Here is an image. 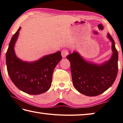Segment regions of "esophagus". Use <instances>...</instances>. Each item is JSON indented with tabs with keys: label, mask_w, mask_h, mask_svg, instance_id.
Listing matches in <instances>:
<instances>
[{
	"label": "esophagus",
	"mask_w": 123,
	"mask_h": 123,
	"mask_svg": "<svg viewBox=\"0 0 123 123\" xmlns=\"http://www.w3.org/2000/svg\"><path fill=\"white\" fill-rule=\"evenodd\" d=\"M68 54V51L66 50H63L61 51V55H62V56L63 57H66V56Z\"/></svg>",
	"instance_id": "1"
}]
</instances>
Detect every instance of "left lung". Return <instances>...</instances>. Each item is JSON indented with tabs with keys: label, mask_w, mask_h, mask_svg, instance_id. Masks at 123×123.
I'll return each instance as SVG.
<instances>
[{
	"label": "left lung",
	"mask_w": 123,
	"mask_h": 123,
	"mask_svg": "<svg viewBox=\"0 0 123 123\" xmlns=\"http://www.w3.org/2000/svg\"><path fill=\"white\" fill-rule=\"evenodd\" d=\"M107 37L112 42L113 54L110 59L104 63L87 61L76 51L67 56L71 63L74 86L86 96H95L104 92L112 86L117 76L118 53L113 39L109 33Z\"/></svg>",
	"instance_id": "1"
}]
</instances>
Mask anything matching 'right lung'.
<instances>
[{
	"label": "right lung",
	"mask_w": 123,
	"mask_h": 123,
	"mask_svg": "<svg viewBox=\"0 0 123 123\" xmlns=\"http://www.w3.org/2000/svg\"><path fill=\"white\" fill-rule=\"evenodd\" d=\"M21 28L11 38L6 54L7 72L20 90L30 95L41 94L51 87L54 69L62 59L61 52L47 55L33 62L19 59L15 54L14 46Z\"/></svg>",
	"instance_id": "1"
}]
</instances>
